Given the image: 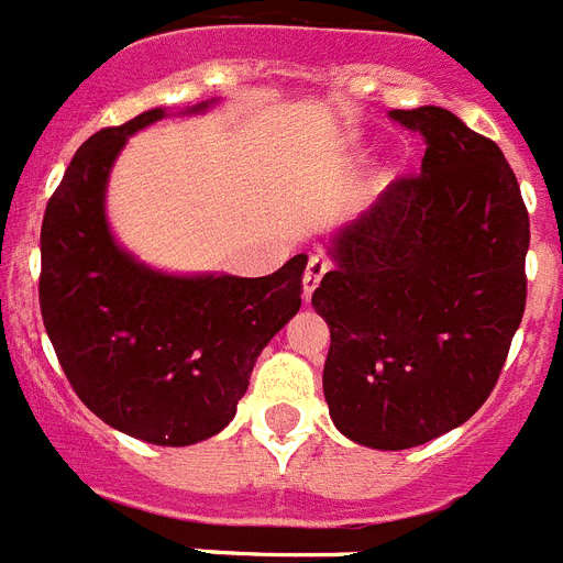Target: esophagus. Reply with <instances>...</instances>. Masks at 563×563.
<instances>
[{"mask_svg":"<svg viewBox=\"0 0 563 563\" xmlns=\"http://www.w3.org/2000/svg\"><path fill=\"white\" fill-rule=\"evenodd\" d=\"M327 271H330V262H327L324 256H312L310 262H307V273H305V298H310L312 292H316V287L321 285V278H324Z\"/></svg>","mask_w":563,"mask_h":563,"instance_id":"1","label":"esophagus"}]
</instances>
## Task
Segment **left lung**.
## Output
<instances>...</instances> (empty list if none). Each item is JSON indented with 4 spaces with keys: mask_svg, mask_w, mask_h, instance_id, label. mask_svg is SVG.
<instances>
[{
    "mask_svg": "<svg viewBox=\"0 0 563 563\" xmlns=\"http://www.w3.org/2000/svg\"><path fill=\"white\" fill-rule=\"evenodd\" d=\"M389 114L422 134L420 174L330 239L312 307L332 338L335 429L402 451L449 434L494 391L525 316L530 217L494 141L442 107Z\"/></svg>",
    "mask_w": 563,
    "mask_h": 563,
    "instance_id": "obj_1",
    "label": "left lung"
}]
</instances>
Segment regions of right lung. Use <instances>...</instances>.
I'll use <instances>...</instances> for the list:
<instances>
[{
  "mask_svg": "<svg viewBox=\"0 0 563 563\" xmlns=\"http://www.w3.org/2000/svg\"><path fill=\"white\" fill-rule=\"evenodd\" d=\"M163 118L166 107L146 109L78 148L44 211L38 301L84 406L134 440L180 449L233 420L256 357L301 307L307 256L242 278L166 273L126 251L109 228V174L129 137Z\"/></svg>",
  "mask_w": 563,
  "mask_h": 563,
  "instance_id": "right-lung-1",
  "label": "right lung"
}]
</instances>
